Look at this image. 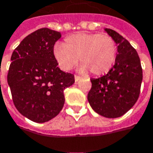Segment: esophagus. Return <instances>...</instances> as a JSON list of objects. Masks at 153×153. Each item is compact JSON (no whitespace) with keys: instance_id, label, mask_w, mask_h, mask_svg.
<instances>
[{"instance_id":"1","label":"esophagus","mask_w":153,"mask_h":153,"mask_svg":"<svg viewBox=\"0 0 153 153\" xmlns=\"http://www.w3.org/2000/svg\"><path fill=\"white\" fill-rule=\"evenodd\" d=\"M74 79H75V82H78V81L80 79V77L78 76V75H75V76H74Z\"/></svg>"}]
</instances>
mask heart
Listing matches in <instances>:
<instances>
[{
  "label": "heart",
  "instance_id": "b5f03b06",
  "mask_svg": "<svg viewBox=\"0 0 153 153\" xmlns=\"http://www.w3.org/2000/svg\"><path fill=\"white\" fill-rule=\"evenodd\" d=\"M53 53L63 71L73 69L79 58L81 73L89 70L94 75L99 76L113 67L117 49L113 38L108 36L81 32L67 36L65 44H56Z\"/></svg>",
  "mask_w": 153,
  "mask_h": 153
}]
</instances>
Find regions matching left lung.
<instances>
[{
    "mask_svg": "<svg viewBox=\"0 0 153 153\" xmlns=\"http://www.w3.org/2000/svg\"><path fill=\"white\" fill-rule=\"evenodd\" d=\"M117 45L113 67L98 79H92L88 94L92 108L108 118L122 117L137 102L143 79V71L137 51L124 37L111 29H105Z\"/></svg>",
    "mask_w": 153,
    "mask_h": 153,
    "instance_id": "obj_1",
    "label": "left lung"
}]
</instances>
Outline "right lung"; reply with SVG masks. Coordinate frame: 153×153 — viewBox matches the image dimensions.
<instances>
[{
    "label": "right lung",
    "instance_id": "1",
    "mask_svg": "<svg viewBox=\"0 0 153 153\" xmlns=\"http://www.w3.org/2000/svg\"><path fill=\"white\" fill-rule=\"evenodd\" d=\"M60 32L42 28L28 35L14 50L7 84L13 102L22 116L45 123L59 114L64 90L74 83V75L61 71L54 57Z\"/></svg>",
    "mask_w": 153,
    "mask_h": 153
}]
</instances>
